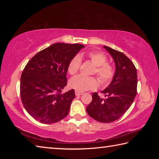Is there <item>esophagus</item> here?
I'll return each mask as SVG.
<instances>
[{"label": "esophagus", "mask_w": 159, "mask_h": 159, "mask_svg": "<svg viewBox=\"0 0 159 159\" xmlns=\"http://www.w3.org/2000/svg\"><path fill=\"white\" fill-rule=\"evenodd\" d=\"M75 94H76V96H80V95H82L83 93L82 92H79V91L76 90V91H75Z\"/></svg>", "instance_id": "34e87169"}]
</instances>
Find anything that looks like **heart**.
I'll return each instance as SVG.
<instances>
[{
  "label": "heart",
  "mask_w": 159,
  "mask_h": 159,
  "mask_svg": "<svg viewBox=\"0 0 159 159\" xmlns=\"http://www.w3.org/2000/svg\"><path fill=\"white\" fill-rule=\"evenodd\" d=\"M85 57L92 61L96 66L95 74H97L99 81L102 85H106L112 79L114 74V70L111 64L107 62V58L104 53L99 51H89L81 54L80 56L76 55L71 59L68 64L67 70L69 74L74 75L79 70L81 63L80 57ZM70 87L77 91H85L95 89L98 85V81L95 77L85 76L83 75L71 78L69 80Z\"/></svg>",
  "instance_id": "heart-1"
}]
</instances>
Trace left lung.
Wrapping results in <instances>:
<instances>
[{
  "mask_svg": "<svg viewBox=\"0 0 159 159\" xmlns=\"http://www.w3.org/2000/svg\"><path fill=\"white\" fill-rule=\"evenodd\" d=\"M114 59L116 70L111 82L102 90L104 98L93 93L92 102L86 108L91 118L102 123L118 120L130 108L137 94V69L123 52L104 46Z\"/></svg>",
  "mask_w": 159,
  "mask_h": 159,
  "instance_id": "1",
  "label": "left lung"
}]
</instances>
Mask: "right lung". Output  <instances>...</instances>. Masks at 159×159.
Segmentation results:
<instances>
[{
  "mask_svg": "<svg viewBox=\"0 0 159 159\" xmlns=\"http://www.w3.org/2000/svg\"><path fill=\"white\" fill-rule=\"evenodd\" d=\"M84 47L57 43L29 61L21 76L20 95L24 107L34 119L50 124L68 115L75 93L72 89L61 93L67 83V67Z\"/></svg>",
  "mask_w": 159,
  "mask_h": 159,
  "instance_id": "add662e5",
  "label": "right lung"
}]
</instances>
